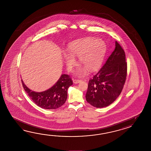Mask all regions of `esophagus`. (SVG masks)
<instances>
[{"label": "esophagus", "instance_id": "1", "mask_svg": "<svg viewBox=\"0 0 151 151\" xmlns=\"http://www.w3.org/2000/svg\"><path fill=\"white\" fill-rule=\"evenodd\" d=\"M73 83H78L81 82V80H78V79H74L73 81Z\"/></svg>", "mask_w": 151, "mask_h": 151}]
</instances>
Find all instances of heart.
Here are the masks:
<instances>
[{
    "label": "heart",
    "mask_w": 151,
    "mask_h": 151,
    "mask_svg": "<svg viewBox=\"0 0 151 151\" xmlns=\"http://www.w3.org/2000/svg\"><path fill=\"white\" fill-rule=\"evenodd\" d=\"M106 43L101 39L86 37L72 42L68 47L69 53L64 55L65 63L68 70H71L79 57L82 64L74 70L78 77L85 76L89 70L96 71L102 64L106 52Z\"/></svg>",
    "instance_id": "b5f03b06"
}]
</instances>
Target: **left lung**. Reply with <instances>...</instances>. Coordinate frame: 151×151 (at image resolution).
<instances>
[{"label":"left lung","mask_w":151,"mask_h":151,"mask_svg":"<svg viewBox=\"0 0 151 151\" xmlns=\"http://www.w3.org/2000/svg\"><path fill=\"white\" fill-rule=\"evenodd\" d=\"M127 76L125 52L116 42L115 49L106 63L88 82L86 101L96 108L114 102L122 91Z\"/></svg>","instance_id":"obj_1"}]
</instances>
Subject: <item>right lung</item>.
<instances>
[{
	"label": "right lung",
	"instance_id": "1",
	"mask_svg": "<svg viewBox=\"0 0 151 151\" xmlns=\"http://www.w3.org/2000/svg\"><path fill=\"white\" fill-rule=\"evenodd\" d=\"M24 89L37 106L42 109H55L63 106L68 98V90L73 84L67 74H61L57 83L51 88L40 92L30 90L22 80Z\"/></svg>",
	"mask_w": 151,
	"mask_h": 151
}]
</instances>
